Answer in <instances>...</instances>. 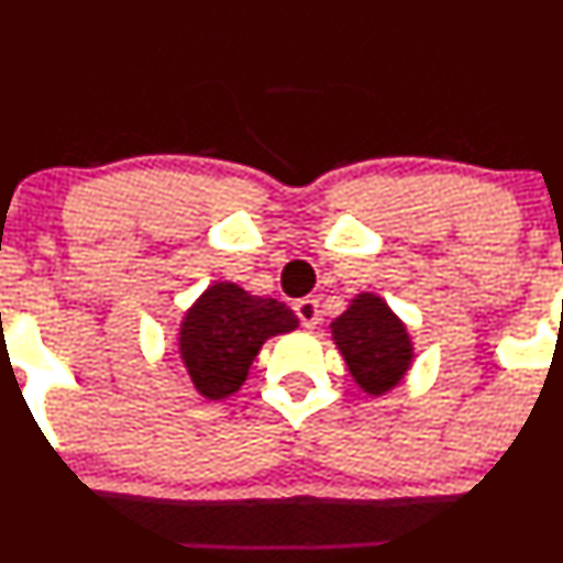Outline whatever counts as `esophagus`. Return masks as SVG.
<instances>
[{
	"label": "esophagus",
	"instance_id": "1",
	"mask_svg": "<svg viewBox=\"0 0 563 563\" xmlns=\"http://www.w3.org/2000/svg\"><path fill=\"white\" fill-rule=\"evenodd\" d=\"M294 310H297V318H299V321H302V327L316 329L318 321H321V310H318V299H313V297L299 299V302L294 305Z\"/></svg>",
	"mask_w": 563,
	"mask_h": 563
}]
</instances>
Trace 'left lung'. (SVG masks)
Returning <instances> with one entry per match:
<instances>
[{"instance_id":"1","label":"left lung","mask_w":563,"mask_h":563,"mask_svg":"<svg viewBox=\"0 0 563 563\" xmlns=\"http://www.w3.org/2000/svg\"><path fill=\"white\" fill-rule=\"evenodd\" d=\"M332 340L367 395H387L411 367L413 345L406 323L376 294H356L351 299L349 310L332 321Z\"/></svg>"}]
</instances>
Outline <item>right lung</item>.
<instances>
[{"instance_id": "1", "label": "right lung", "mask_w": 563, "mask_h": 563, "mask_svg": "<svg viewBox=\"0 0 563 563\" xmlns=\"http://www.w3.org/2000/svg\"><path fill=\"white\" fill-rule=\"evenodd\" d=\"M297 327L294 310L277 299L253 297L236 283H214L181 318V365L198 395L223 400L245 384L261 345Z\"/></svg>"}]
</instances>
